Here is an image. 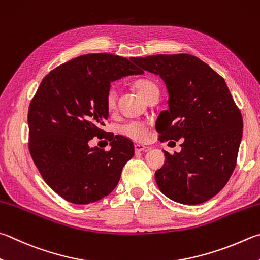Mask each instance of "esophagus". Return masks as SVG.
<instances>
[{
	"label": "esophagus",
	"instance_id": "1",
	"mask_svg": "<svg viewBox=\"0 0 260 260\" xmlns=\"http://www.w3.org/2000/svg\"><path fill=\"white\" fill-rule=\"evenodd\" d=\"M134 149H135V152H141V151L148 149V146H145L144 144H141V143H136L134 145Z\"/></svg>",
	"mask_w": 260,
	"mask_h": 260
}]
</instances>
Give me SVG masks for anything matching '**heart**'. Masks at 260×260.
Returning a JSON list of instances; mask_svg holds the SVG:
<instances>
[{
	"mask_svg": "<svg viewBox=\"0 0 260 260\" xmlns=\"http://www.w3.org/2000/svg\"><path fill=\"white\" fill-rule=\"evenodd\" d=\"M134 87L139 94L145 100L151 94L154 92H159L158 86L153 82L148 81V79H141L134 84ZM106 107L109 112H114L117 108V93L114 88H110L106 95ZM146 131H148V125L142 121H128L126 124L121 125L119 132L126 136L135 141H143L146 138Z\"/></svg>",
	"mask_w": 260,
	"mask_h": 260,
	"instance_id": "1",
	"label": "heart"
}]
</instances>
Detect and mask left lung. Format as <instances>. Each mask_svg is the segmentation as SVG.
I'll return each mask as SVG.
<instances>
[{"label": "left lung", "mask_w": 260, "mask_h": 260, "mask_svg": "<svg viewBox=\"0 0 260 260\" xmlns=\"http://www.w3.org/2000/svg\"><path fill=\"white\" fill-rule=\"evenodd\" d=\"M159 75L168 89V110L155 122L160 141H182L181 152L165 151L155 172L165 196L179 204L199 205L215 197L237 166L243 120L224 78L194 55L157 54L133 58Z\"/></svg>", "instance_id": "left-lung-1"}]
</instances>
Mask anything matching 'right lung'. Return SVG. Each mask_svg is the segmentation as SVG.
<instances>
[{
	"label": "right lung",
	"instance_id": "1",
	"mask_svg": "<svg viewBox=\"0 0 260 260\" xmlns=\"http://www.w3.org/2000/svg\"><path fill=\"white\" fill-rule=\"evenodd\" d=\"M143 73L122 56L91 53L51 70L41 82L28 109V148L45 183L64 200L87 205L117 186L134 144L101 129L109 116L106 95L111 82ZM95 136L112 149L89 148Z\"/></svg>",
	"mask_w": 260,
	"mask_h": 260
}]
</instances>
